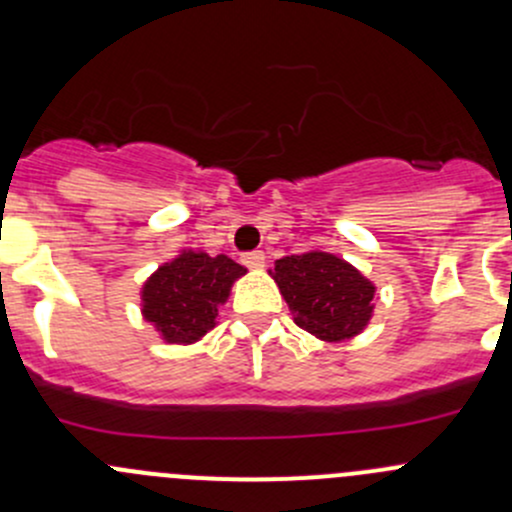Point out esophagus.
Here are the masks:
<instances>
[{
	"instance_id": "34e87169",
	"label": "esophagus",
	"mask_w": 512,
	"mask_h": 512,
	"mask_svg": "<svg viewBox=\"0 0 512 512\" xmlns=\"http://www.w3.org/2000/svg\"><path fill=\"white\" fill-rule=\"evenodd\" d=\"M242 260H245V265L250 267V270H265V252L262 250H255V252H247L245 257H242Z\"/></svg>"
}]
</instances>
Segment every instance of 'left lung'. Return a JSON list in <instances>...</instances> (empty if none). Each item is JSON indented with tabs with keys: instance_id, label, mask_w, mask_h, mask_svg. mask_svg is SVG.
<instances>
[{
	"instance_id": "8db88e82",
	"label": "left lung",
	"mask_w": 512,
	"mask_h": 512,
	"mask_svg": "<svg viewBox=\"0 0 512 512\" xmlns=\"http://www.w3.org/2000/svg\"><path fill=\"white\" fill-rule=\"evenodd\" d=\"M270 277L280 287L294 324L322 342H347L369 327L376 287L354 265L324 250L275 260Z\"/></svg>"
}]
</instances>
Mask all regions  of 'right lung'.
I'll list each match as a JSON object with an SVG mask.
<instances>
[{
  "label": "right lung",
  "mask_w": 512,
  "mask_h": 512,
  "mask_svg": "<svg viewBox=\"0 0 512 512\" xmlns=\"http://www.w3.org/2000/svg\"><path fill=\"white\" fill-rule=\"evenodd\" d=\"M242 275H247L245 267L227 255L180 250L143 282V319L153 324L165 344L188 347L200 342L215 329L220 307Z\"/></svg>",
  "instance_id": "right-lung-1"
}]
</instances>
